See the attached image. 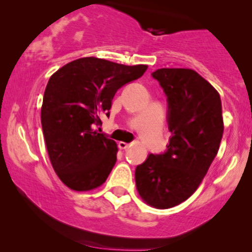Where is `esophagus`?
I'll return each mask as SVG.
<instances>
[{"label":"esophagus","instance_id":"esophagus-1","mask_svg":"<svg viewBox=\"0 0 252 252\" xmlns=\"http://www.w3.org/2000/svg\"><path fill=\"white\" fill-rule=\"evenodd\" d=\"M129 146H130L129 143L118 142V148H120V149H126V148H129Z\"/></svg>","mask_w":252,"mask_h":252}]
</instances>
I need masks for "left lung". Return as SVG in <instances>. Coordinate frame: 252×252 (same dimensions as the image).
<instances>
[{
    "label": "left lung",
    "mask_w": 252,
    "mask_h": 252,
    "mask_svg": "<svg viewBox=\"0 0 252 252\" xmlns=\"http://www.w3.org/2000/svg\"><path fill=\"white\" fill-rule=\"evenodd\" d=\"M168 100L167 152L136 167V189L155 209H170L195 192L215 160L224 132L218 91L190 68L153 72Z\"/></svg>",
    "instance_id": "1"
}]
</instances>
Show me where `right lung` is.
Returning <instances> with one entry per match:
<instances>
[{"mask_svg":"<svg viewBox=\"0 0 252 252\" xmlns=\"http://www.w3.org/2000/svg\"><path fill=\"white\" fill-rule=\"evenodd\" d=\"M147 68L86 57L51 76L41 126L54 172L68 189L86 192L108 179L117 160V144L94 126H102V115H110L117 90L142 77Z\"/></svg>","mask_w":252,"mask_h":252,"instance_id":"obj_1","label":"right lung"}]
</instances>
